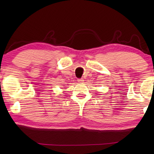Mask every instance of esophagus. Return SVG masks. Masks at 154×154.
I'll return each instance as SVG.
<instances>
[{
  "label": "esophagus",
  "instance_id": "1",
  "mask_svg": "<svg viewBox=\"0 0 154 154\" xmlns=\"http://www.w3.org/2000/svg\"><path fill=\"white\" fill-rule=\"evenodd\" d=\"M83 81H84V80H83V78H82V79H77V82L79 83H83Z\"/></svg>",
  "mask_w": 154,
  "mask_h": 154
}]
</instances>
